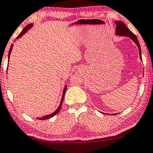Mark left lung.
Masks as SVG:
<instances>
[{
  "label": "left lung",
  "mask_w": 153,
  "mask_h": 153,
  "mask_svg": "<svg viewBox=\"0 0 153 153\" xmlns=\"http://www.w3.org/2000/svg\"><path fill=\"white\" fill-rule=\"evenodd\" d=\"M115 23L116 24V31H115V34H116L117 36L129 37L130 39H131L132 41H133L134 43L137 45V46L138 47L140 58L141 60H142L140 45L139 41L137 40V37L135 36V35L133 33H132V31L130 30L126 25H125V23H123V22L119 21H115Z\"/></svg>",
  "instance_id": "8db88e82"
}]
</instances>
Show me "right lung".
<instances>
[{"mask_svg":"<svg viewBox=\"0 0 153 153\" xmlns=\"http://www.w3.org/2000/svg\"><path fill=\"white\" fill-rule=\"evenodd\" d=\"M33 24L30 23V24H29V25H27V26H25V27H24L23 31H22L21 33H20V34L18 36L17 39H18V38H20L22 36H23V35L25 34V33H26L27 31L29 29H30V27L33 26ZM13 44H12L11 46H10V50H9V53H8V60H9V58H10V53H11V51H12V49H13ZM66 89H67V85H65V88H64L63 92H62V95L61 101H60V105L58 106V109H57L55 112H53V113L49 114V115H45V116H43L42 117H37V119L41 120H47V119H49V118H51V117H53V116H54V115H56L57 113H59V111H60V109H61V106H62V102H63V99H64V96H65V92H66Z\"/></svg>","mask_w":153,"mask_h":153,"instance_id":"add662e5","label":"right lung"}]
</instances>
